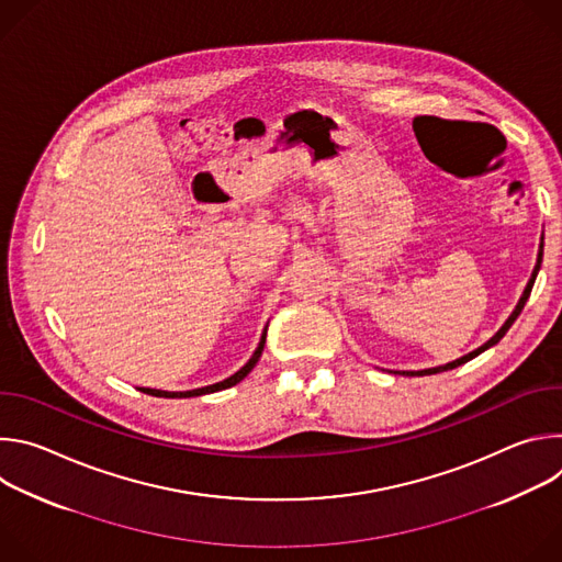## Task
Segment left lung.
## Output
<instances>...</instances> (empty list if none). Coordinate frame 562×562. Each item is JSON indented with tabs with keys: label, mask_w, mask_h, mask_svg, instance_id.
<instances>
[{
	"label": "left lung",
	"mask_w": 562,
	"mask_h": 562,
	"mask_svg": "<svg viewBox=\"0 0 562 562\" xmlns=\"http://www.w3.org/2000/svg\"><path fill=\"white\" fill-rule=\"evenodd\" d=\"M540 265H542V239H540V249H538V258H536V267H533V271H531V278H529V282H527V286H525V291H522V295H520V300H518V304H516V308L512 311V315L507 317V323L483 345V347H477V349H473L471 353H467V356H462V358H458V360H453V362H447V364H440V367H431V369H423V371H391V373H407V375H431V373H440V371H447V369H456V367H460V364H464V362H469V360H473L475 356H480L483 351H487L490 347H494V345H498L501 340H503V336L509 331V327L516 323V317L520 315V311L525 308V302L529 300V293H531V289H533V282H536V276H538V271H540Z\"/></svg>",
	"instance_id": "1"
}]
</instances>
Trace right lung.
<instances>
[{
	"instance_id": "1",
	"label": "right lung",
	"mask_w": 562,
	"mask_h": 562,
	"mask_svg": "<svg viewBox=\"0 0 562 562\" xmlns=\"http://www.w3.org/2000/svg\"><path fill=\"white\" fill-rule=\"evenodd\" d=\"M267 327H269V325H267ZM265 342H267V329H265V334H262V338H260L258 349H256L254 356L249 358V362H247L243 369H239V371H235L231 378L222 380V382H215V384H209V386H202V389H191V391H162V389H148V386H139V391H144V393H148V395H155V397H195V395H206V393H213V391L228 389V386L237 384L239 380H245V378L251 373V369L258 364V360H260V356H262V351H265Z\"/></svg>"
}]
</instances>
